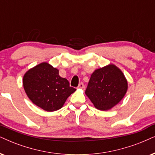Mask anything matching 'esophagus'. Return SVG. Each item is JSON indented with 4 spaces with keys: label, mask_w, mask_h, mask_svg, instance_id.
<instances>
[{
    "label": "esophagus",
    "mask_w": 155,
    "mask_h": 155,
    "mask_svg": "<svg viewBox=\"0 0 155 155\" xmlns=\"http://www.w3.org/2000/svg\"><path fill=\"white\" fill-rule=\"evenodd\" d=\"M78 88H79V89H84V84L82 83V82H81V83L79 84V86H78Z\"/></svg>",
    "instance_id": "esophagus-1"
}]
</instances>
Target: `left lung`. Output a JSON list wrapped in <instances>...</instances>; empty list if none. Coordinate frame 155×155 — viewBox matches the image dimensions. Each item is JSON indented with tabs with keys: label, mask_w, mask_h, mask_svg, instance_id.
Returning a JSON list of instances; mask_svg holds the SVG:
<instances>
[{
	"label": "left lung",
	"mask_w": 155,
	"mask_h": 155,
	"mask_svg": "<svg viewBox=\"0 0 155 155\" xmlns=\"http://www.w3.org/2000/svg\"><path fill=\"white\" fill-rule=\"evenodd\" d=\"M127 89V81L122 71L109 64L93 72L85 93L96 108L106 111L123 99Z\"/></svg>",
	"instance_id": "8db88e82"
}]
</instances>
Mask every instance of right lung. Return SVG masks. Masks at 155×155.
I'll list each match as a JSON object with an SVG mask.
<instances>
[{
	"instance_id": "right-lung-1",
	"label": "right lung",
	"mask_w": 155,
	"mask_h": 155,
	"mask_svg": "<svg viewBox=\"0 0 155 155\" xmlns=\"http://www.w3.org/2000/svg\"><path fill=\"white\" fill-rule=\"evenodd\" d=\"M23 88L34 104L47 111L58 110L76 91L59 76L58 70L44 62L29 69L23 76Z\"/></svg>"
}]
</instances>
